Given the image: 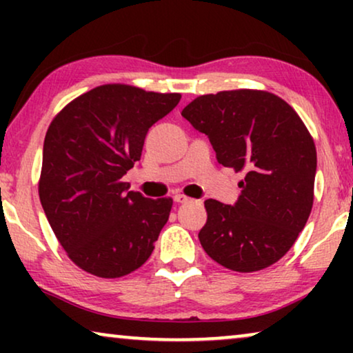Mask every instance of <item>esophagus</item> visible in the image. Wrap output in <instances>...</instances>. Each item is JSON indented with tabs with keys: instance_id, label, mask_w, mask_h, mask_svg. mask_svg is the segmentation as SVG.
Here are the masks:
<instances>
[{
	"instance_id": "1",
	"label": "esophagus",
	"mask_w": 353,
	"mask_h": 353,
	"mask_svg": "<svg viewBox=\"0 0 353 353\" xmlns=\"http://www.w3.org/2000/svg\"><path fill=\"white\" fill-rule=\"evenodd\" d=\"M173 201H175L176 204H186V202H190L191 199L190 197H186L185 194H175L173 196Z\"/></svg>"
}]
</instances>
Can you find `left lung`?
Returning a JSON list of instances; mask_svg holds the SVG:
<instances>
[{"label":"left lung","instance_id":"8db88e82","mask_svg":"<svg viewBox=\"0 0 353 353\" xmlns=\"http://www.w3.org/2000/svg\"><path fill=\"white\" fill-rule=\"evenodd\" d=\"M205 133L221 165L244 172L233 205L207 199L202 248L216 263L250 273L278 262L313 205L315 143L286 101L267 91H220L181 112Z\"/></svg>","mask_w":353,"mask_h":353}]
</instances>
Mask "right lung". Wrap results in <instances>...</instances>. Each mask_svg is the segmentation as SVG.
<instances>
[{
    "instance_id": "add662e5",
    "label": "right lung",
    "mask_w": 353,
    "mask_h": 353,
    "mask_svg": "<svg viewBox=\"0 0 353 353\" xmlns=\"http://www.w3.org/2000/svg\"><path fill=\"white\" fill-rule=\"evenodd\" d=\"M180 99L103 85L67 104L48 128L40 201L56 238L85 272L120 278L152 254L172 199L130 191L122 176L141 157L149 128Z\"/></svg>"
}]
</instances>
